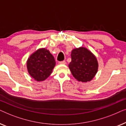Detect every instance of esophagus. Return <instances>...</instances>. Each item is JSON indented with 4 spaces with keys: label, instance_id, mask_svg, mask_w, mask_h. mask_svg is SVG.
Masks as SVG:
<instances>
[{
    "label": "esophagus",
    "instance_id": "34e87169",
    "mask_svg": "<svg viewBox=\"0 0 126 126\" xmlns=\"http://www.w3.org/2000/svg\"><path fill=\"white\" fill-rule=\"evenodd\" d=\"M59 64H61V65H65L66 64V62H65V61H60L59 62Z\"/></svg>",
    "mask_w": 126,
    "mask_h": 126
}]
</instances>
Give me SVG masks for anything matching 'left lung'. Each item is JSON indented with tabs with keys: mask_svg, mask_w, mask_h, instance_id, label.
<instances>
[{
	"mask_svg": "<svg viewBox=\"0 0 126 126\" xmlns=\"http://www.w3.org/2000/svg\"><path fill=\"white\" fill-rule=\"evenodd\" d=\"M71 58L69 68L73 77L82 82L92 80L99 66L95 56L87 48L80 47L72 50Z\"/></svg>",
	"mask_w": 126,
	"mask_h": 126,
	"instance_id": "8db88e82",
	"label": "left lung"
}]
</instances>
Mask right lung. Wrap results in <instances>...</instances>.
I'll return each mask as SVG.
<instances>
[{"instance_id":"add662e5","label":"right lung","mask_w":126,"mask_h":126,"mask_svg":"<svg viewBox=\"0 0 126 126\" xmlns=\"http://www.w3.org/2000/svg\"><path fill=\"white\" fill-rule=\"evenodd\" d=\"M56 65L54 57L45 48L38 49L29 57L27 69L31 76L37 81L45 80Z\"/></svg>"}]
</instances>
